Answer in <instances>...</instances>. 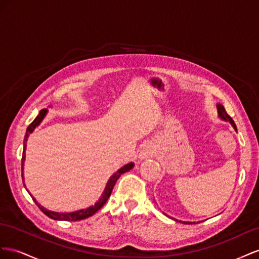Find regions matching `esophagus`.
<instances>
[{"label":"esophagus","instance_id":"obj_1","mask_svg":"<svg viewBox=\"0 0 259 259\" xmlns=\"http://www.w3.org/2000/svg\"><path fill=\"white\" fill-rule=\"evenodd\" d=\"M154 154H155L154 146L151 145V144H146V145L143 147V149L141 150V152H140V154H139V159H140V160H143V159H146V158L153 157Z\"/></svg>","mask_w":259,"mask_h":259}]
</instances>
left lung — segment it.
<instances>
[{
  "label": "left lung",
  "instance_id": "1",
  "mask_svg": "<svg viewBox=\"0 0 259 259\" xmlns=\"http://www.w3.org/2000/svg\"><path fill=\"white\" fill-rule=\"evenodd\" d=\"M217 110H218V117L220 118V119L230 123V124L232 125V127L234 128V130L236 131V125H235V123H234L232 118L227 114L225 107H224L223 105H221V104H217ZM176 220H177V219H176ZM180 223H181V221H180ZM182 223H183V224H195V223H190V221H182ZM198 223H201V221H198ZM198 223H197V224H198Z\"/></svg>",
  "mask_w": 259,
  "mask_h": 259
}]
</instances>
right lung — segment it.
Instances as JSON below:
<instances>
[{
    "label": "right lung",
    "mask_w": 259,
    "mask_h": 259,
    "mask_svg": "<svg viewBox=\"0 0 259 259\" xmlns=\"http://www.w3.org/2000/svg\"><path fill=\"white\" fill-rule=\"evenodd\" d=\"M51 107V106H50ZM48 108H44V109H41L39 115L35 117V119L28 125V128L26 130V135H25V139H24V151H23V158H21V177H23V182H24V186L26 187L25 184V177H24V167H25V160H26V147H27V141H28V138L29 136H30L32 132L34 131V129L38 127V125H40V123L43 121L44 118H46L47 114H48ZM135 167V164L134 162H128V164L123 165L120 169H118V170L116 172H114L112 176H110V178L108 179L106 186H105V189L104 191H103V193L101 195V197L99 198V201L95 203L94 205L90 206V207H87L84 209H79V210H75V211H70V212H58V211H52V210H49L47 209L46 207H43V206L41 204H39L38 202H36V199L32 196V194L29 192L28 190V193L30 194V196L32 197L33 202L36 204V206L46 213V215L52 219L54 220H64V221H78V220H82V219H85V218H89L91 217L92 215H94L95 212H97L100 208H102V206L104 205L106 202L108 197L110 196V193H112L113 191V188L115 186L116 181L119 179V177L127 172L129 170H131L132 168Z\"/></svg>",
    "instance_id": "obj_1"
}]
</instances>
